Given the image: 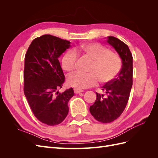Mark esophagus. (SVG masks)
I'll return each instance as SVG.
<instances>
[{
    "label": "esophagus",
    "mask_w": 158,
    "mask_h": 158,
    "mask_svg": "<svg viewBox=\"0 0 158 158\" xmlns=\"http://www.w3.org/2000/svg\"><path fill=\"white\" fill-rule=\"evenodd\" d=\"M74 92L75 94H79L81 92H83L84 91L82 89H77V88H74Z\"/></svg>",
    "instance_id": "34e87169"
}]
</instances>
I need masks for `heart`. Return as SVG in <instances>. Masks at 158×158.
<instances>
[{"mask_svg": "<svg viewBox=\"0 0 158 158\" xmlns=\"http://www.w3.org/2000/svg\"><path fill=\"white\" fill-rule=\"evenodd\" d=\"M78 54L92 60L88 74L74 73L67 78L68 84L77 89L94 86L98 80L107 84L115 78L121 72L122 60L118 55L111 52L108 48L99 44H85L68 51L62 58V68L66 72L74 70L77 64Z\"/></svg>", "mask_w": 158, "mask_h": 158, "instance_id": "1", "label": "heart"}]
</instances>
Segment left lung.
Segmentation results:
<instances>
[{
	"label": "left lung",
	"instance_id": "8db88e82",
	"mask_svg": "<svg viewBox=\"0 0 158 158\" xmlns=\"http://www.w3.org/2000/svg\"><path fill=\"white\" fill-rule=\"evenodd\" d=\"M107 42L118 52L123 65L117 77L102 87L105 94L96 92V100L89 107L92 115L102 123H111L120 117L132 86V55L128 45L113 36L107 37Z\"/></svg>",
	"mask_w": 158,
	"mask_h": 158
}]
</instances>
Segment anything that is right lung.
<instances>
[{"instance_id":"add662e5","label":"right lung","mask_w":158,"mask_h":158,"mask_svg":"<svg viewBox=\"0 0 158 158\" xmlns=\"http://www.w3.org/2000/svg\"><path fill=\"white\" fill-rule=\"evenodd\" d=\"M70 42L51 35L33 40L26 53L23 92L35 117L41 123L55 126L69 113L68 103L73 88L59 92L65 77L59 57L70 47Z\"/></svg>"}]
</instances>
